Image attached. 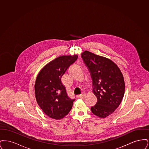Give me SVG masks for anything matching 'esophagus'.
Wrapping results in <instances>:
<instances>
[{
	"label": "esophagus",
	"mask_w": 149,
	"mask_h": 149,
	"mask_svg": "<svg viewBox=\"0 0 149 149\" xmlns=\"http://www.w3.org/2000/svg\"><path fill=\"white\" fill-rule=\"evenodd\" d=\"M85 95H86V94H85V93H83V94H81L80 95H78V97L79 98H80V99H84L85 98Z\"/></svg>",
	"instance_id": "esophagus-1"
}]
</instances>
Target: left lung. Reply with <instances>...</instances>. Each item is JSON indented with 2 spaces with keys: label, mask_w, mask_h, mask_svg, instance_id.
<instances>
[{
  "label": "left lung",
  "mask_w": 149,
  "mask_h": 149,
  "mask_svg": "<svg viewBox=\"0 0 149 149\" xmlns=\"http://www.w3.org/2000/svg\"><path fill=\"white\" fill-rule=\"evenodd\" d=\"M81 57L91 74L93 92L97 102L92 107L93 113L105 118L113 113L120 104L125 85L118 67L111 60L85 51Z\"/></svg>",
  "instance_id": "8db88e82"
}]
</instances>
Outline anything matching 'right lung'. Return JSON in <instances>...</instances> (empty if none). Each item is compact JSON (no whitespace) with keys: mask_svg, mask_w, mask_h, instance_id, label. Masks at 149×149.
I'll return each mask as SVG.
<instances>
[{"mask_svg":"<svg viewBox=\"0 0 149 149\" xmlns=\"http://www.w3.org/2000/svg\"><path fill=\"white\" fill-rule=\"evenodd\" d=\"M78 55L62 56L47 64L39 72L35 85L36 99L49 117L60 120L69 113L75 99H70L61 83V77Z\"/></svg>","mask_w":149,"mask_h":149,"instance_id":"right-lung-1","label":"right lung"}]
</instances>
